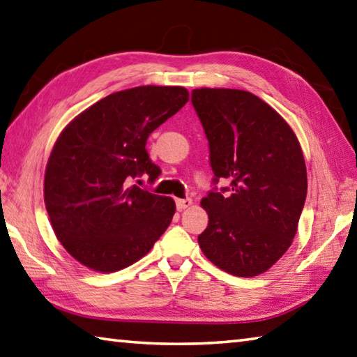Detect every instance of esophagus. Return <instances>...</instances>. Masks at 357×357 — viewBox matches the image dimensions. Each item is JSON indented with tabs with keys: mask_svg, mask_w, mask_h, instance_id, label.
Masks as SVG:
<instances>
[{
	"mask_svg": "<svg viewBox=\"0 0 357 357\" xmlns=\"http://www.w3.org/2000/svg\"><path fill=\"white\" fill-rule=\"evenodd\" d=\"M176 205H177V210H186V208H190L192 205V200L191 199H177L176 200Z\"/></svg>",
	"mask_w": 357,
	"mask_h": 357,
	"instance_id": "esophagus-1",
	"label": "esophagus"
}]
</instances>
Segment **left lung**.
Here are the masks:
<instances>
[{
	"label": "left lung",
	"instance_id": "1",
	"mask_svg": "<svg viewBox=\"0 0 357 357\" xmlns=\"http://www.w3.org/2000/svg\"><path fill=\"white\" fill-rule=\"evenodd\" d=\"M192 105L210 143L218 181L210 192L199 245L214 266L250 278L268 271L291 247L307 192L300 141L286 119L250 91L196 89Z\"/></svg>",
	"mask_w": 357,
	"mask_h": 357
}]
</instances>
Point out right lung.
I'll list each match as a JSON object with an SVG mask.
<instances>
[{
    "mask_svg": "<svg viewBox=\"0 0 357 357\" xmlns=\"http://www.w3.org/2000/svg\"><path fill=\"white\" fill-rule=\"evenodd\" d=\"M188 100L185 86H135L98 100L60 132L45 169V206L60 244L82 266L129 267L169 227L174 199L129 183L160 176L146 141Z\"/></svg>",
    "mask_w": 357,
    "mask_h": 357,
    "instance_id": "add662e5",
    "label": "right lung"
}]
</instances>
